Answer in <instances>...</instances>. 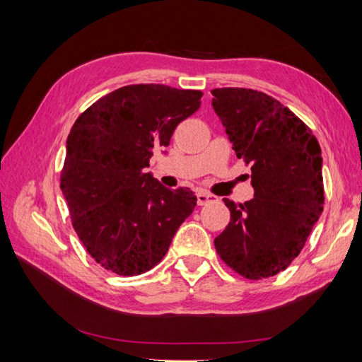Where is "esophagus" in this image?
<instances>
[{"label":"esophagus","mask_w":362,"mask_h":362,"mask_svg":"<svg viewBox=\"0 0 362 362\" xmlns=\"http://www.w3.org/2000/svg\"><path fill=\"white\" fill-rule=\"evenodd\" d=\"M213 199H214V196L210 194V193H206V191H199V193H197V205L209 204V202L213 201Z\"/></svg>","instance_id":"34e87169"}]
</instances>
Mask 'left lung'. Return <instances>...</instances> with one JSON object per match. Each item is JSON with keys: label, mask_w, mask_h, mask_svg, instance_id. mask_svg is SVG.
I'll list each match as a JSON object with an SVG mask.
<instances>
[{"label": "left lung", "mask_w": 362, "mask_h": 362, "mask_svg": "<svg viewBox=\"0 0 362 362\" xmlns=\"http://www.w3.org/2000/svg\"><path fill=\"white\" fill-rule=\"evenodd\" d=\"M211 93L236 157L250 165L255 189L244 204L224 199L230 222L214 247L244 279H267L297 258L324 211L320 146L302 119L263 91Z\"/></svg>", "instance_id": "obj_1"}]
</instances>
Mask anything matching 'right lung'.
<instances>
[{
  "label": "right lung",
  "instance_id": "right-lung-1",
  "mask_svg": "<svg viewBox=\"0 0 362 362\" xmlns=\"http://www.w3.org/2000/svg\"><path fill=\"white\" fill-rule=\"evenodd\" d=\"M201 98L199 90L135 83L98 99L71 127L60 189L74 232L107 271L148 272L193 213V191L165 188L146 168Z\"/></svg>",
  "mask_w": 362,
  "mask_h": 362
}]
</instances>
